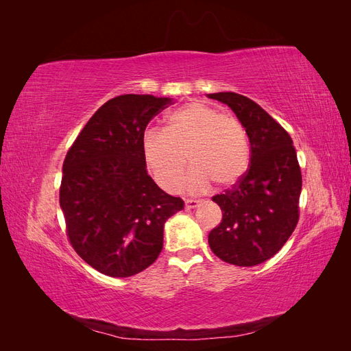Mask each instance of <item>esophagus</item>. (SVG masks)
<instances>
[{"instance_id": "1", "label": "esophagus", "mask_w": 351, "mask_h": 351, "mask_svg": "<svg viewBox=\"0 0 351 351\" xmlns=\"http://www.w3.org/2000/svg\"><path fill=\"white\" fill-rule=\"evenodd\" d=\"M199 204H200V202L195 200V199H186V202H184V205H186L187 209H193V208L199 206Z\"/></svg>"}]
</instances>
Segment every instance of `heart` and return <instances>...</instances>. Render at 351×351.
<instances>
[{"label": "heart", "mask_w": 351, "mask_h": 351, "mask_svg": "<svg viewBox=\"0 0 351 351\" xmlns=\"http://www.w3.org/2000/svg\"><path fill=\"white\" fill-rule=\"evenodd\" d=\"M142 154L154 180L167 192L180 187L189 159L193 165L184 187L202 192L210 180L218 186H230L246 173L249 139L234 115L193 101L169 112L164 130L151 129L143 134Z\"/></svg>", "instance_id": "obj_1"}]
</instances>
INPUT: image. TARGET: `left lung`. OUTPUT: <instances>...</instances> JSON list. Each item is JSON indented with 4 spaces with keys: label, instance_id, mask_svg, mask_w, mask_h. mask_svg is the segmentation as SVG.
<instances>
[{
    "label": "left lung",
    "instance_id": "obj_1",
    "mask_svg": "<svg viewBox=\"0 0 351 351\" xmlns=\"http://www.w3.org/2000/svg\"><path fill=\"white\" fill-rule=\"evenodd\" d=\"M234 111L250 142V165L239 182L212 200L222 221L209 232L219 259L254 267L284 246L299 221L302 171L290 134L259 105L234 92L209 93Z\"/></svg>",
    "mask_w": 351,
    "mask_h": 351
}]
</instances>
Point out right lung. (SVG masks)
I'll use <instances>...</instances> for the list:
<instances>
[{"mask_svg":"<svg viewBox=\"0 0 351 351\" xmlns=\"http://www.w3.org/2000/svg\"><path fill=\"white\" fill-rule=\"evenodd\" d=\"M171 98L120 95L105 102L69 149L60 206L79 256L108 277H132L156 261L164 224L184 208L146 171L145 129Z\"/></svg>","mask_w":351,"mask_h":351,"instance_id":"add662e5","label":"right lung"}]
</instances>
